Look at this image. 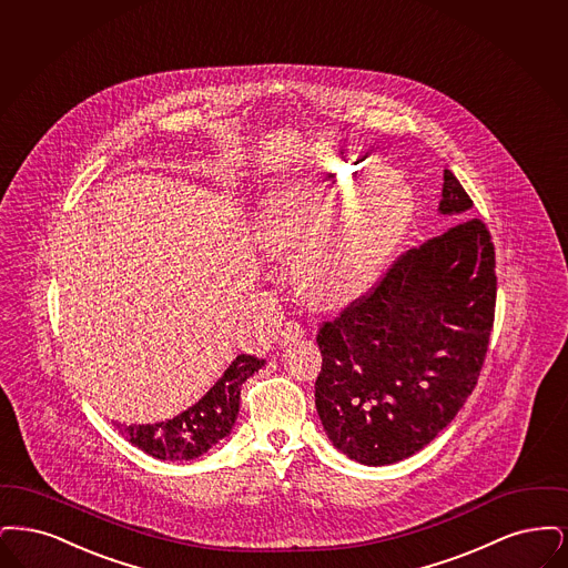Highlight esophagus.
I'll use <instances>...</instances> for the list:
<instances>
[{
    "label": "esophagus",
    "mask_w": 568,
    "mask_h": 568,
    "mask_svg": "<svg viewBox=\"0 0 568 568\" xmlns=\"http://www.w3.org/2000/svg\"><path fill=\"white\" fill-rule=\"evenodd\" d=\"M303 335V326L295 321L284 322V326L280 328V342L286 346V344H293L298 337Z\"/></svg>",
    "instance_id": "1"
}]
</instances>
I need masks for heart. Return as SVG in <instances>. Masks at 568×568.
I'll return each mask as SVG.
<instances>
[{
	"mask_svg": "<svg viewBox=\"0 0 568 568\" xmlns=\"http://www.w3.org/2000/svg\"><path fill=\"white\" fill-rule=\"evenodd\" d=\"M328 197L346 202L314 240L312 229L293 207L295 193L275 199L265 219V242L273 250L306 246L298 254V275L305 288L324 303H346L367 293L414 216L409 189L384 168L339 163L326 170Z\"/></svg>",
	"mask_w": 568,
	"mask_h": 568,
	"instance_id": "b5f03b06",
	"label": "heart"
}]
</instances>
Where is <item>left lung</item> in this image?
I'll return each instance as SVG.
<instances>
[{"label": "left lung", "instance_id": "1", "mask_svg": "<svg viewBox=\"0 0 568 568\" xmlns=\"http://www.w3.org/2000/svg\"><path fill=\"white\" fill-rule=\"evenodd\" d=\"M444 170L439 212L463 221L400 254L367 295L322 322L316 409L347 458L384 467L456 418L488 352L496 305L490 231Z\"/></svg>", "mask_w": 568, "mask_h": 568}]
</instances>
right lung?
<instances>
[{
    "mask_svg": "<svg viewBox=\"0 0 568 568\" xmlns=\"http://www.w3.org/2000/svg\"><path fill=\"white\" fill-rule=\"evenodd\" d=\"M265 365L263 358L240 354L221 379L180 416L156 424H116L129 444L159 460H193L224 439L240 412V390L250 375Z\"/></svg>",
    "mask_w": 568,
    "mask_h": 568,
    "instance_id": "right-lung-1",
    "label": "right lung"
}]
</instances>
